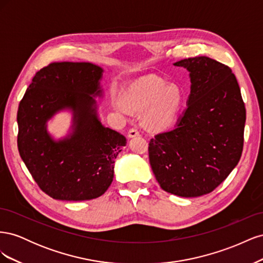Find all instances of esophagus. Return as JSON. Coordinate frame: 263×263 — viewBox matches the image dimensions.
Wrapping results in <instances>:
<instances>
[{
  "label": "esophagus",
  "mask_w": 263,
  "mask_h": 263,
  "mask_svg": "<svg viewBox=\"0 0 263 263\" xmlns=\"http://www.w3.org/2000/svg\"><path fill=\"white\" fill-rule=\"evenodd\" d=\"M138 135H139V130H138L137 127H133V128H130L129 132H128V137L129 138L136 137V136H138Z\"/></svg>",
  "instance_id": "1"
}]
</instances>
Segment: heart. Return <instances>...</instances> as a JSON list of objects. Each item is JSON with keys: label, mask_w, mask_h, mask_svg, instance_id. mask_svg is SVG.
Returning a JSON list of instances; mask_svg holds the SVG:
<instances>
[{"label": "heart", "mask_w": 263, "mask_h": 263, "mask_svg": "<svg viewBox=\"0 0 263 263\" xmlns=\"http://www.w3.org/2000/svg\"><path fill=\"white\" fill-rule=\"evenodd\" d=\"M181 101L178 87L172 84L166 85L162 79L156 76L142 78L135 82L124 98L126 106L130 109L141 110L147 107L144 122L155 129L164 128L173 122Z\"/></svg>", "instance_id": "obj_1"}]
</instances>
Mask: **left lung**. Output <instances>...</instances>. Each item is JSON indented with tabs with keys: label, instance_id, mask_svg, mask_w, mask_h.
<instances>
[{
	"label": "left lung",
	"instance_id": "8db88e82",
	"mask_svg": "<svg viewBox=\"0 0 263 263\" xmlns=\"http://www.w3.org/2000/svg\"><path fill=\"white\" fill-rule=\"evenodd\" d=\"M174 66L190 72L187 107L174 128L150 139L149 162L165 192L202 196L213 192L240 160L245 103L228 66L205 55Z\"/></svg>",
	"mask_w": 263,
	"mask_h": 263
}]
</instances>
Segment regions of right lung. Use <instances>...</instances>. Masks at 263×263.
Wrapping results in <instances>:
<instances>
[{"label": "right lung", "instance_id": "add662e5", "mask_svg": "<svg viewBox=\"0 0 263 263\" xmlns=\"http://www.w3.org/2000/svg\"><path fill=\"white\" fill-rule=\"evenodd\" d=\"M102 72L89 62L49 63L36 72L20 102L21 158L38 186L54 200H93L113 181L115 159L126 138L98 119L91 94L100 95ZM62 108L74 110L75 130L54 142L45 122Z\"/></svg>", "mask_w": 263, "mask_h": 263}]
</instances>
